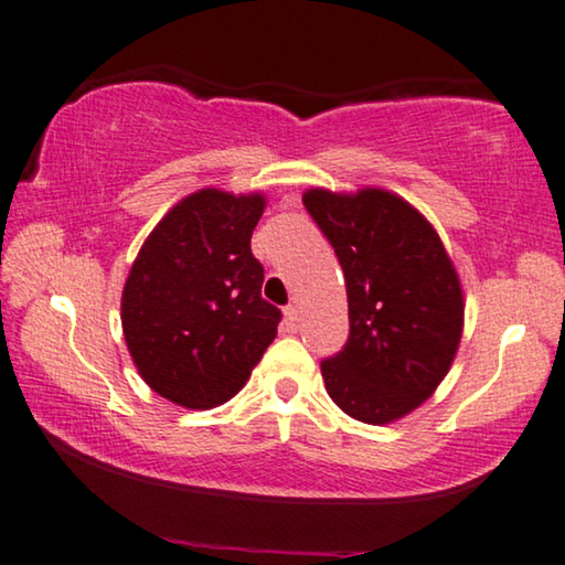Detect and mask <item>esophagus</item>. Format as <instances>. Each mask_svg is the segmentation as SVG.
I'll use <instances>...</instances> for the list:
<instances>
[{
	"mask_svg": "<svg viewBox=\"0 0 565 565\" xmlns=\"http://www.w3.org/2000/svg\"><path fill=\"white\" fill-rule=\"evenodd\" d=\"M282 316H285V331L288 333H296L298 331V308L296 306H285V310H282Z\"/></svg>",
	"mask_w": 565,
	"mask_h": 565,
	"instance_id": "obj_1",
	"label": "esophagus"
}]
</instances>
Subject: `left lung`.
Masks as SVG:
<instances>
[{
    "label": "left lung",
    "mask_w": 565,
    "mask_h": 565,
    "mask_svg": "<svg viewBox=\"0 0 565 565\" xmlns=\"http://www.w3.org/2000/svg\"><path fill=\"white\" fill-rule=\"evenodd\" d=\"M302 206L347 280L349 339L321 362L326 390L362 423L403 418L436 392L459 349L463 290L451 257L428 218L382 188H310Z\"/></svg>",
    "instance_id": "left-lung-1"
}]
</instances>
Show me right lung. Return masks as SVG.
<instances>
[{"mask_svg": "<svg viewBox=\"0 0 565 565\" xmlns=\"http://www.w3.org/2000/svg\"><path fill=\"white\" fill-rule=\"evenodd\" d=\"M265 195L203 188L147 236L121 292V329L137 372L170 403L209 411L232 399L277 337L252 232Z\"/></svg>", "mask_w": 565, "mask_h": 565, "instance_id": "right-lung-1", "label": "right lung"}]
</instances>
